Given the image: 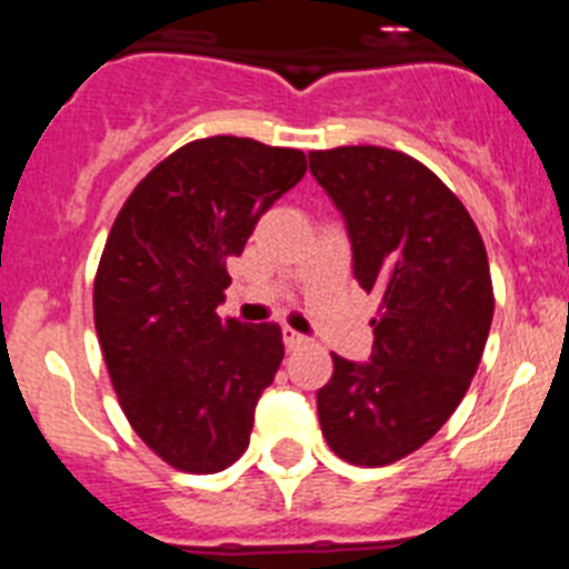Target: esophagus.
<instances>
[{
	"label": "esophagus",
	"instance_id": "esophagus-1",
	"mask_svg": "<svg viewBox=\"0 0 569 569\" xmlns=\"http://www.w3.org/2000/svg\"><path fill=\"white\" fill-rule=\"evenodd\" d=\"M281 339H284V347H288V350H299L301 345H308V339H305L301 333H296L293 328L281 330Z\"/></svg>",
	"mask_w": 569,
	"mask_h": 569
}]
</instances>
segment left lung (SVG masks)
I'll return each instance as SVG.
<instances>
[{
	"label": "left lung",
	"mask_w": 569,
	"mask_h": 569,
	"mask_svg": "<svg viewBox=\"0 0 569 569\" xmlns=\"http://www.w3.org/2000/svg\"><path fill=\"white\" fill-rule=\"evenodd\" d=\"M310 173L345 216L356 279L381 296L370 361L333 353L316 393L321 433L350 465H393L439 433L476 376L496 305L485 241L459 196L413 156L310 150Z\"/></svg>",
	"instance_id": "left-lung-1"
}]
</instances>
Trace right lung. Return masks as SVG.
Here are the masks:
<instances>
[{
    "instance_id": "add662e5",
    "label": "right lung",
    "mask_w": 569,
    "mask_h": 569,
    "mask_svg": "<svg viewBox=\"0 0 569 569\" xmlns=\"http://www.w3.org/2000/svg\"><path fill=\"white\" fill-rule=\"evenodd\" d=\"M305 170L301 150L196 139L136 184L110 228L93 281L99 345L130 427L176 470L219 472L248 450L284 345L279 325L216 308L228 259Z\"/></svg>"
}]
</instances>
